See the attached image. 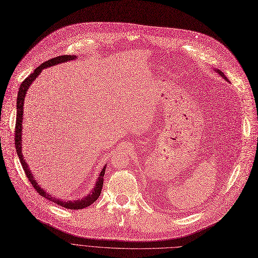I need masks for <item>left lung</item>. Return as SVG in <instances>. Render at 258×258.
Instances as JSON below:
<instances>
[{
    "label": "left lung",
    "mask_w": 258,
    "mask_h": 258,
    "mask_svg": "<svg viewBox=\"0 0 258 258\" xmlns=\"http://www.w3.org/2000/svg\"><path fill=\"white\" fill-rule=\"evenodd\" d=\"M216 71H217V72L220 74V76H222V77H223L225 80H227V78L225 77V75L223 74V72H222V71H220V70H216ZM227 81H228V80H227Z\"/></svg>",
    "instance_id": "left-lung-1"
}]
</instances>
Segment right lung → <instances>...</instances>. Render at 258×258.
Listing matches in <instances>:
<instances>
[{
  "mask_svg": "<svg viewBox=\"0 0 258 258\" xmlns=\"http://www.w3.org/2000/svg\"><path fill=\"white\" fill-rule=\"evenodd\" d=\"M76 56L74 55H62V56H58L55 58H52L48 61H45L43 63H41L37 69L34 70V72L32 74L29 75V77H27L23 83L20 86L19 93H18V99H17V124H15V148H17V153L19 155L20 161L22 163L23 169L29 179L30 182H31L32 186L35 188V190L42 196L43 198L48 199L49 201H52L60 206L69 208V209H82L85 208L89 205H92L98 198L100 197L101 190H102V186H103V179H104V174H105V169L106 165H104V168L102 169L97 181H96V186L93 188V190L90 191L87 196H85L84 198L82 199H78V200H70V201H64L61 199H56V197H52V195L45 192L44 189H42L39 184L37 183V180H35V178L33 177V175L31 174L29 170V165L27 164V162L24 159V156L22 154V123H23V110H24V101H25V97L27 94V90L29 89V87L31 86L32 82L37 78V76L41 73V71L45 68L49 67H53L59 63H63L67 61H70V60H75Z\"/></svg>",
  "mask_w": 258,
  "mask_h": 258,
  "instance_id": "1",
  "label": "right lung"
}]
</instances>
